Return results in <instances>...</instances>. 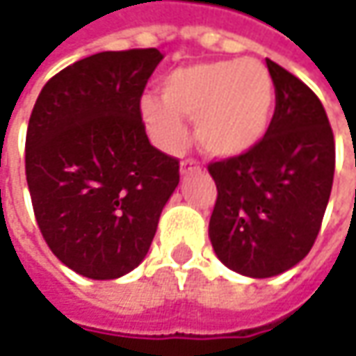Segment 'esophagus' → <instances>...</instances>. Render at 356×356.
<instances>
[{
    "instance_id": "1",
    "label": "esophagus",
    "mask_w": 356,
    "mask_h": 356,
    "mask_svg": "<svg viewBox=\"0 0 356 356\" xmlns=\"http://www.w3.org/2000/svg\"><path fill=\"white\" fill-rule=\"evenodd\" d=\"M180 172H182V174L200 172V164L194 160V158H186V160H182V164H180Z\"/></svg>"
}]
</instances>
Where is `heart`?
<instances>
[{
	"label": "heart",
	"instance_id": "heart-1",
	"mask_svg": "<svg viewBox=\"0 0 356 356\" xmlns=\"http://www.w3.org/2000/svg\"><path fill=\"white\" fill-rule=\"evenodd\" d=\"M275 104V85L257 59L188 65L162 81V97H144L140 115L154 143L178 152L188 143L182 117L196 120V138L216 158L245 154L264 138Z\"/></svg>",
	"mask_w": 356,
	"mask_h": 356
}]
</instances>
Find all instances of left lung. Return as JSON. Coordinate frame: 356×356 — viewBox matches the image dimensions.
Returning a JSON list of instances; mask_svg holds the SVG:
<instances>
[{"label": "left lung", "mask_w": 356, "mask_h": 356, "mask_svg": "<svg viewBox=\"0 0 356 356\" xmlns=\"http://www.w3.org/2000/svg\"><path fill=\"white\" fill-rule=\"evenodd\" d=\"M275 113L245 154L208 164L218 198L210 239L220 261L250 277L297 266L321 229L335 174V138L319 97L267 59Z\"/></svg>", "instance_id": "8db88e82"}]
</instances>
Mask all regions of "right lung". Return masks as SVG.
<instances>
[{
    "label": "right lung",
    "instance_id": "1",
    "mask_svg": "<svg viewBox=\"0 0 356 356\" xmlns=\"http://www.w3.org/2000/svg\"><path fill=\"white\" fill-rule=\"evenodd\" d=\"M162 53L103 51L51 76L25 138L35 220L59 261L117 280L144 259L180 162L154 148L140 97Z\"/></svg>",
    "mask_w": 356,
    "mask_h": 356
}]
</instances>
